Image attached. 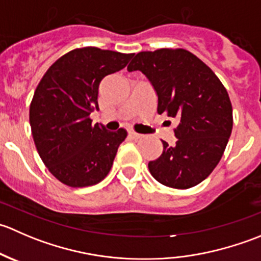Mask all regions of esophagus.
Wrapping results in <instances>:
<instances>
[{"label":"esophagus","mask_w":261,"mask_h":261,"mask_svg":"<svg viewBox=\"0 0 261 261\" xmlns=\"http://www.w3.org/2000/svg\"><path fill=\"white\" fill-rule=\"evenodd\" d=\"M128 136H130V138L133 139V140H139V139L143 138V135H140V134L135 133V131H130V133H128Z\"/></svg>","instance_id":"34e87169"}]
</instances>
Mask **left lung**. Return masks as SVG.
Here are the masks:
<instances>
[{
  "label": "left lung",
  "instance_id": "left-lung-1",
  "mask_svg": "<svg viewBox=\"0 0 261 261\" xmlns=\"http://www.w3.org/2000/svg\"><path fill=\"white\" fill-rule=\"evenodd\" d=\"M140 70L158 96V114L177 121L174 145L149 162L150 173L170 188L187 189L206 179L222 158L232 131V106L217 75L184 49L141 51L127 67Z\"/></svg>",
  "mask_w": 261,
  "mask_h": 261
}]
</instances>
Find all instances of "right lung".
<instances>
[{"instance_id":"right-lung-1","label":"right lung","mask_w":261,"mask_h":261,"mask_svg":"<svg viewBox=\"0 0 261 261\" xmlns=\"http://www.w3.org/2000/svg\"><path fill=\"white\" fill-rule=\"evenodd\" d=\"M134 54L93 46L60 57L38 84L30 105L34 143L49 172L69 187H88L105 179L125 128L109 131L92 125L98 110L99 83L123 69Z\"/></svg>"}]
</instances>
